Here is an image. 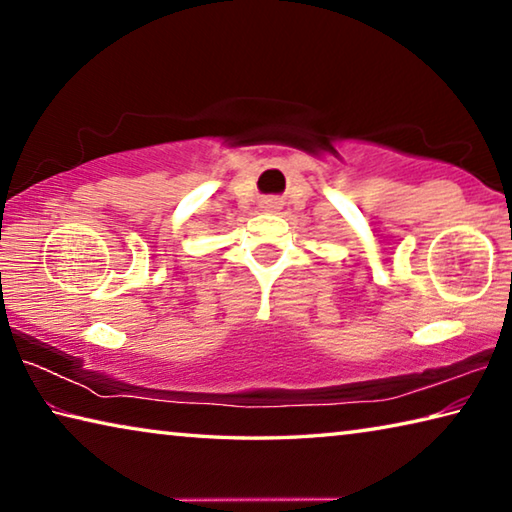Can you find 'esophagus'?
Returning <instances> with one entry per match:
<instances>
[{
	"label": "esophagus",
	"mask_w": 512,
	"mask_h": 512,
	"mask_svg": "<svg viewBox=\"0 0 512 512\" xmlns=\"http://www.w3.org/2000/svg\"><path fill=\"white\" fill-rule=\"evenodd\" d=\"M264 207H266V210H273V207H275V201H264Z\"/></svg>",
	"instance_id": "obj_1"
}]
</instances>
